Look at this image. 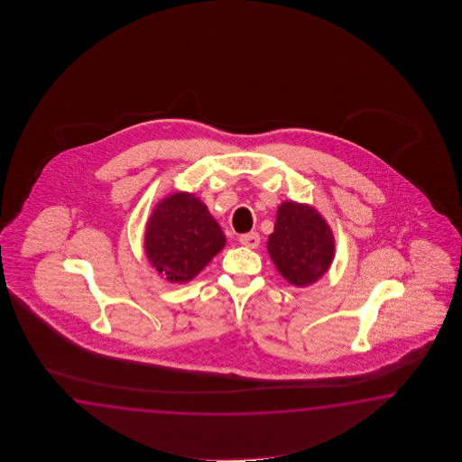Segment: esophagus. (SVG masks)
<instances>
[{
  "instance_id": "34e87169",
  "label": "esophagus",
  "mask_w": 462,
  "mask_h": 462,
  "mask_svg": "<svg viewBox=\"0 0 462 462\" xmlns=\"http://www.w3.org/2000/svg\"><path fill=\"white\" fill-rule=\"evenodd\" d=\"M239 243L245 245V247L255 249V247L259 245V243H261V237H259L257 233H247V235L239 236Z\"/></svg>"
}]
</instances>
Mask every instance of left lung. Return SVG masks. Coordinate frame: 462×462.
<instances>
[{"mask_svg": "<svg viewBox=\"0 0 462 462\" xmlns=\"http://www.w3.org/2000/svg\"><path fill=\"white\" fill-rule=\"evenodd\" d=\"M267 251L285 281L305 287L317 282L332 264L334 235L317 209L284 201L277 209Z\"/></svg>", "mask_w": 462, "mask_h": 462, "instance_id": "8db88e82", "label": "left lung"}]
</instances>
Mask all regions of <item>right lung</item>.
Returning <instances> with one entry per match:
<instances>
[{
	"label": "right lung",
	"instance_id": "obj_1",
	"mask_svg": "<svg viewBox=\"0 0 462 462\" xmlns=\"http://www.w3.org/2000/svg\"><path fill=\"white\" fill-rule=\"evenodd\" d=\"M225 245L221 227L193 193L163 198L145 229L148 261L170 282L191 281Z\"/></svg>",
	"mask_w": 462,
	"mask_h": 462
}]
</instances>
